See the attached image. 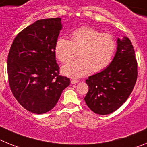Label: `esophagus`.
Returning <instances> with one entry per match:
<instances>
[{"instance_id": "esophagus-1", "label": "esophagus", "mask_w": 147, "mask_h": 147, "mask_svg": "<svg viewBox=\"0 0 147 147\" xmlns=\"http://www.w3.org/2000/svg\"><path fill=\"white\" fill-rule=\"evenodd\" d=\"M78 82V80H76V79H71V84H77Z\"/></svg>"}]
</instances>
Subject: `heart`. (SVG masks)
<instances>
[{
  "label": "heart",
  "mask_w": 147,
  "mask_h": 147,
  "mask_svg": "<svg viewBox=\"0 0 147 147\" xmlns=\"http://www.w3.org/2000/svg\"><path fill=\"white\" fill-rule=\"evenodd\" d=\"M117 49L113 36L102 34L89 27L74 30L70 40L60 38L55 45V54L62 63H69L78 55L79 59L62 68L63 75L71 78H81L92 71L97 72L111 63Z\"/></svg>",
  "instance_id": "1"
}]
</instances>
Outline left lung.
<instances>
[{"label":"left lung","instance_id":"obj_1","mask_svg":"<svg viewBox=\"0 0 147 147\" xmlns=\"http://www.w3.org/2000/svg\"><path fill=\"white\" fill-rule=\"evenodd\" d=\"M117 51L105 69L86 80L89 90L84 101L90 109L106 115L125 103L138 77V64L133 45L126 36L117 40Z\"/></svg>","mask_w":147,"mask_h":147}]
</instances>
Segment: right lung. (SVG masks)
Segmentation results:
<instances>
[{"mask_svg": "<svg viewBox=\"0 0 147 147\" xmlns=\"http://www.w3.org/2000/svg\"><path fill=\"white\" fill-rule=\"evenodd\" d=\"M61 18L40 19L15 38L7 58L9 84L18 103L42 114L52 109L69 78L59 76L55 45L62 30Z\"/></svg>", "mask_w": 147, "mask_h": 147, "instance_id": "add662e5", "label": "right lung"}]
</instances>
